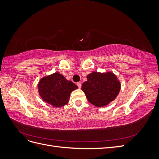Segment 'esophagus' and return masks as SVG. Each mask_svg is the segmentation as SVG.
Here are the masks:
<instances>
[{"label":"esophagus","instance_id":"34e87169","mask_svg":"<svg viewBox=\"0 0 159 159\" xmlns=\"http://www.w3.org/2000/svg\"><path fill=\"white\" fill-rule=\"evenodd\" d=\"M77 85H78V87L79 88H80L81 87V84L80 82H78V83H77Z\"/></svg>","mask_w":159,"mask_h":159}]
</instances>
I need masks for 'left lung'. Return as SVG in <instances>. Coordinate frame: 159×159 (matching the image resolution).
<instances>
[{
	"label": "left lung",
	"instance_id": "8db88e82",
	"mask_svg": "<svg viewBox=\"0 0 159 159\" xmlns=\"http://www.w3.org/2000/svg\"><path fill=\"white\" fill-rule=\"evenodd\" d=\"M82 84L88 102L96 107H103L113 101L118 95L121 85L113 73L93 72Z\"/></svg>",
	"mask_w": 159,
	"mask_h": 159
}]
</instances>
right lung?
Returning a JSON list of instances; mask_svg holds the SVG:
<instances>
[{"label": "right lung", "instance_id": "right-lung-1", "mask_svg": "<svg viewBox=\"0 0 159 159\" xmlns=\"http://www.w3.org/2000/svg\"><path fill=\"white\" fill-rule=\"evenodd\" d=\"M77 88L75 84L57 72L42 78L38 84V91L42 99L57 107L68 103L71 92Z\"/></svg>", "mask_w": 159, "mask_h": 159}]
</instances>
